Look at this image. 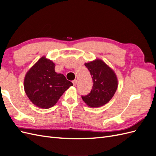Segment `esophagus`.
Returning a JSON list of instances; mask_svg holds the SVG:
<instances>
[{
	"instance_id": "1",
	"label": "esophagus",
	"mask_w": 156,
	"mask_h": 156,
	"mask_svg": "<svg viewBox=\"0 0 156 156\" xmlns=\"http://www.w3.org/2000/svg\"><path fill=\"white\" fill-rule=\"evenodd\" d=\"M72 83H73L74 86H76L77 85V81L76 79H75V80H73V81H72Z\"/></svg>"
}]
</instances>
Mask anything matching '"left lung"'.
Here are the masks:
<instances>
[{"label": "left lung", "mask_w": 156, "mask_h": 156, "mask_svg": "<svg viewBox=\"0 0 156 156\" xmlns=\"http://www.w3.org/2000/svg\"><path fill=\"white\" fill-rule=\"evenodd\" d=\"M90 73L93 86L90 92L81 96L83 100L90 107L104 105L114 96L118 87L117 77L113 70L103 62L97 59L84 64Z\"/></svg>", "instance_id": "1"}]
</instances>
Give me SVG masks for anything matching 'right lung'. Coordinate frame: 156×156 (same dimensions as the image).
<instances>
[{
	"label": "right lung",
	"instance_id": "right-lung-1",
	"mask_svg": "<svg viewBox=\"0 0 156 156\" xmlns=\"http://www.w3.org/2000/svg\"><path fill=\"white\" fill-rule=\"evenodd\" d=\"M55 66L51 60L43 56L25 75V93L38 107L49 108L54 106L63 93L73 85L64 75L55 72Z\"/></svg>",
	"mask_w": 156,
	"mask_h": 156
}]
</instances>
